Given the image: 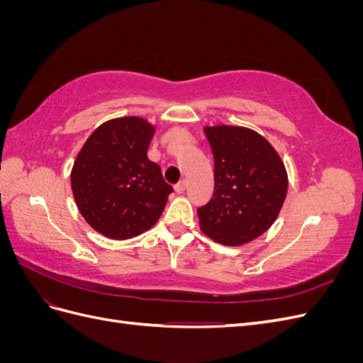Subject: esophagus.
<instances>
[{
  "label": "esophagus",
  "mask_w": 363,
  "mask_h": 363,
  "mask_svg": "<svg viewBox=\"0 0 363 363\" xmlns=\"http://www.w3.org/2000/svg\"><path fill=\"white\" fill-rule=\"evenodd\" d=\"M174 189H175V192H177V194H183L186 191V182L184 180L179 182L177 184L174 186Z\"/></svg>",
  "instance_id": "34e87169"
}]
</instances>
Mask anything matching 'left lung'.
Segmentation results:
<instances>
[{"mask_svg": "<svg viewBox=\"0 0 363 363\" xmlns=\"http://www.w3.org/2000/svg\"><path fill=\"white\" fill-rule=\"evenodd\" d=\"M213 152L215 188L196 208L203 233L236 247L259 238L276 221L288 192V174L269 142L255 130L206 127Z\"/></svg>", "mask_w": 363, "mask_h": 363, "instance_id": "8db88e82", "label": "left lung"}]
</instances>
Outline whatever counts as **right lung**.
Wrapping results in <instances>:
<instances>
[{"instance_id":"obj_1","label":"right lung","mask_w":363,"mask_h":363,"mask_svg":"<svg viewBox=\"0 0 363 363\" xmlns=\"http://www.w3.org/2000/svg\"><path fill=\"white\" fill-rule=\"evenodd\" d=\"M155 127L125 116L107 121L84 142L71 171L80 213L98 233L130 239L157 223L168 195L160 167L147 156Z\"/></svg>"}]
</instances>
